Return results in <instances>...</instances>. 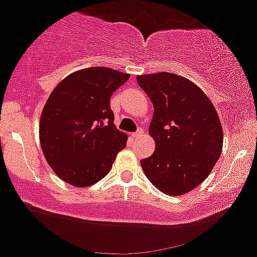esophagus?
<instances>
[{"instance_id": "esophagus-1", "label": "esophagus", "mask_w": 257, "mask_h": 257, "mask_svg": "<svg viewBox=\"0 0 257 257\" xmlns=\"http://www.w3.org/2000/svg\"><path fill=\"white\" fill-rule=\"evenodd\" d=\"M143 134H144V131H143V129H138V131L135 132V133L133 134V138H140V137H142Z\"/></svg>"}]
</instances>
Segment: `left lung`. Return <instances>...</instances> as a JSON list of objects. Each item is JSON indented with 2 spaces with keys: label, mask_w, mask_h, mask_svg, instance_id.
Masks as SVG:
<instances>
[{
  "label": "left lung",
  "mask_w": 257,
  "mask_h": 257,
  "mask_svg": "<svg viewBox=\"0 0 257 257\" xmlns=\"http://www.w3.org/2000/svg\"><path fill=\"white\" fill-rule=\"evenodd\" d=\"M150 97L149 134L155 152L140 161L152 184L167 195H183L201 184L218 161L223 129L215 106L199 86L168 72L138 75Z\"/></svg>",
  "instance_id": "1"
}]
</instances>
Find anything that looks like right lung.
I'll return each mask as SVG.
<instances>
[{
  "mask_svg": "<svg viewBox=\"0 0 257 257\" xmlns=\"http://www.w3.org/2000/svg\"><path fill=\"white\" fill-rule=\"evenodd\" d=\"M131 75L106 67L72 73L53 89L42 109L39 137L47 163L78 188L107 176L126 145L115 128L109 98Z\"/></svg>",
  "mask_w": 257,
  "mask_h": 257,
  "instance_id": "1",
  "label": "right lung"
}]
</instances>
